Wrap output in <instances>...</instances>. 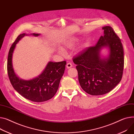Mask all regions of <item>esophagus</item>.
<instances>
[{"label":"esophagus","mask_w":134,"mask_h":134,"mask_svg":"<svg viewBox=\"0 0 134 134\" xmlns=\"http://www.w3.org/2000/svg\"><path fill=\"white\" fill-rule=\"evenodd\" d=\"M66 67H67V68H71L72 67V64H71V63H67V65H66Z\"/></svg>","instance_id":"esophagus-1"}]
</instances>
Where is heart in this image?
<instances>
[{"instance_id": "b5f03b06", "label": "heart", "mask_w": 134, "mask_h": 134, "mask_svg": "<svg viewBox=\"0 0 134 134\" xmlns=\"http://www.w3.org/2000/svg\"><path fill=\"white\" fill-rule=\"evenodd\" d=\"M77 42H78V39H72V40H70L66 44L65 47L66 48H69V49L72 48L75 46V44L77 43Z\"/></svg>"}]
</instances>
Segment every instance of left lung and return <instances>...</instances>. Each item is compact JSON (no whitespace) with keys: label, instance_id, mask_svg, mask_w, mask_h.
Instances as JSON below:
<instances>
[{"label":"left lung","instance_id":"left-lung-1","mask_svg":"<svg viewBox=\"0 0 134 134\" xmlns=\"http://www.w3.org/2000/svg\"><path fill=\"white\" fill-rule=\"evenodd\" d=\"M104 35L94 46L89 47L73 61L77 66L79 81L82 90L92 95L108 93L116 86L122 77L124 68V51L121 41L113 28L102 27ZM107 47L108 58L102 59L100 49Z\"/></svg>","mask_w":134,"mask_h":134}]
</instances>
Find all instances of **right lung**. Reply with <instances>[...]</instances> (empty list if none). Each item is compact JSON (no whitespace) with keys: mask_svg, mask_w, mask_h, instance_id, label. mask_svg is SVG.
<instances>
[{"mask_svg":"<svg viewBox=\"0 0 134 134\" xmlns=\"http://www.w3.org/2000/svg\"><path fill=\"white\" fill-rule=\"evenodd\" d=\"M31 34L36 37L40 35L35 33ZM27 35L25 33L20 34L12 44L7 59V73L13 87L22 96L33 102H44L52 99L57 92L60 80L65 72L66 61L49 62L42 73L38 77L28 81L20 79L14 72L12 55L16 44L25 35Z\"/></svg>","mask_w":134,"mask_h":134,"instance_id":"right-lung-1","label":"right lung"}]
</instances>
